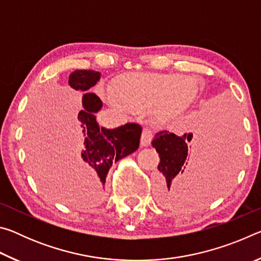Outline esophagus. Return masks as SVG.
<instances>
[{
    "label": "esophagus",
    "mask_w": 261,
    "mask_h": 261,
    "mask_svg": "<svg viewBox=\"0 0 261 261\" xmlns=\"http://www.w3.org/2000/svg\"><path fill=\"white\" fill-rule=\"evenodd\" d=\"M152 139H153V131L149 129V127H145L144 131H143V135H141L140 145L143 147L148 146V145L151 144Z\"/></svg>",
    "instance_id": "esophagus-1"
}]
</instances>
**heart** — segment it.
<instances>
[{
    "label": "heart",
    "mask_w": 261,
    "mask_h": 261,
    "mask_svg": "<svg viewBox=\"0 0 261 261\" xmlns=\"http://www.w3.org/2000/svg\"><path fill=\"white\" fill-rule=\"evenodd\" d=\"M196 93V85L187 77L175 73H137L117 83L116 94L123 102L137 110L158 106L163 112L185 107Z\"/></svg>",
    "instance_id": "b5f03b06"
}]
</instances>
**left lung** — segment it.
Returning <instances> with one entry per match:
<instances>
[{
	"label": "left lung",
	"mask_w": 261,
	"mask_h": 261,
	"mask_svg": "<svg viewBox=\"0 0 261 261\" xmlns=\"http://www.w3.org/2000/svg\"><path fill=\"white\" fill-rule=\"evenodd\" d=\"M221 129L215 126L213 113H210V117L205 113L200 130L194 136L192 132L183 136L167 130L158 132L152 146L160 156V173L155 178V194L160 205L184 206L215 187L227 159L236 147V140Z\"/></svg>",
	"instance_id": "obj_1"
}]
</instances>
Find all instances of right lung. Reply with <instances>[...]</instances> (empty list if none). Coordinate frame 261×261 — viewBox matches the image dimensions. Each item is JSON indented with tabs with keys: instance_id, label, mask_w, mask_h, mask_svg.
Returning <instances> with one entry per match:
<instances>
[{
	"instance_id": "obj_1",
	"label": "right lung",
	"mask_w": 261,
	"mask_h": 261,
	"mask_svg": "<svg viewBox=\"0 0 261 261\" xmlns=\"http://www.w3.org/2000/svg\"><path fill=\"white\" fill-rule=\"evenodd\" d=\"M101 73L94 70H74L69 76V85L82 91L83 108L78 113L82 146L77 154L76 166L84 180L90 185L95 200L105 194L106 177L113 166L139 147L141 126L137 123L106 129L99 125L95 113L102 108V101L88 90L96 85Z\"/></svg>"
}]
</instances>
